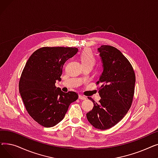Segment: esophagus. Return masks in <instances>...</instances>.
I'll return each instance as SVG.
<instances>
[{"instance_id":"34e87169","label":"esophagus","mask_w":158,"mask_h":158,"mask_svg":"<svg viewBox=\"0 0 158 158\" xmlns=\"http://www.w3.org/2000/svg\"><path fill=\"white\" fill-rule=\"evenodd\" d=\"M79 98L81 99V100H86V97L83 96V95H79Z\"/></svg>"}]
</instances>
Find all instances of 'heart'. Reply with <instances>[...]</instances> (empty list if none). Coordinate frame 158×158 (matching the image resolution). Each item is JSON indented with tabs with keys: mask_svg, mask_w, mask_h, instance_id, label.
Wrapping results in <instances>:
<instances>
[{
	"mask_svg": "<svg viewBox=\"0 0 158 158\" xmlns=\"http://www.w3.org/2000/svg\"><path fill=\"white\" fill-rule=\"evenodd\" d=\"M81 61L85 67V66H92L95 63V56L89 48H85L82 51L80 55Z\"/></svg>",
	"mask_w": 158,
	"mask_h": 158,
	"instance_id": "1",
	"label": "heart"
}]
</instances>
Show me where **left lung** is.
I'll list each match as a JSON object with an SVG mask.
<instances>
[{"mask_svg": "<svg viewBox=\"0 0 158 158\" xmlns=\"http://www.w3.org/2000/svg\"><path fill=\"white\" fill-rule=\"evenodd\" d=\"M104 70L96 85L101 97L94 102L92 111L86 114L88 122L96 129L106 130L117 124L128 112L135 94L136 76L133 68L118 49L111 45L98 48Z\"/></svg>", "mask_w": 158, "mask_h": 158, "instance_id": "obj_1", "label": "left lung"}]
</instances>
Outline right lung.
<instances>
[{"instance_id": "obj_1", "label": "right lung", "mask_w": 158, "mask_h": 158, "mask_svg": "<svg viewBox=\"0 0 158 158\" xmlns=\"http://www.w3.org/2000/svg\"><path fill=\"white\" fill-rule=\"evenodd\" d=\"M76 47H44L32 54L22 72L19 92L29 114L40 125L51 127L63 118L70 104L78 98L75 92H63L61 81L64 63L77 52Z\"/></svg>"}]
</instances>
